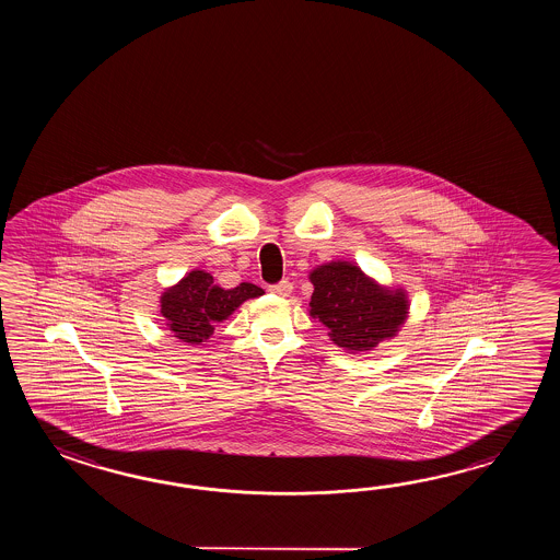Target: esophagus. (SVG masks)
<instances>
[{"label": "esophagus", "instance_id": "1", "mask_svg": "<svg viewBox=\"0 0 560 560\" xmlns=\"http://www.w3.org/2000/svg\"><path fill=\"white\" fill-rule=\"evenodd\" d=\"M272 294L276 296H288L290 292H292V284L288 282V280H282V282H278V284H272L268 288Z\"/></svg>", "mask_w": 560, "mask_h": 560}]
</instances>
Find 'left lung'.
<instances>
[{
    "label": "left lung",
    "mask_w": 560,
    "mask_h": 560,
    "mask_svg": "<svg viewBox=\"0 0 560 560\" xmlns=\"http://www.w3.org/2000/svg\"><path fill=\"white\" fill-rule=\"evenodd\" d=\"M310 314L328 328L334 345L364 352L393 338L408 314L402 290H386L348 262L324 264L310 275Z\"/></svg>",
    "instance_id": "left-lung-1"
}]
</instances>
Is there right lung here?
<instances>
[{
	"instance_id": "add662e5",
	"label": "right lung",
	"mask_w": 560,
	"mask_h": 560,
	"mask_svg": "<svg viewBox=\"0 0 560 560\" xmlns=\"http://www.w3.org/2000/svg\"><path fill=\"white\" fill-rule=\"evenodd\" d=\"M262 294V288L250 282L224 290L214 284V278L208 272L194 270L166 290L160 304L174 336L182 342L200 345L212 336L215 322L226 320L242 302Z\"/></svg>"
}]
</instances>
